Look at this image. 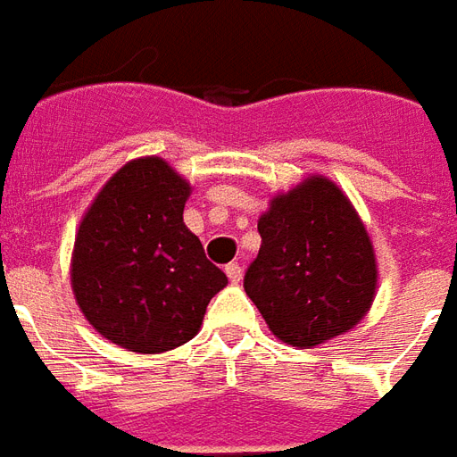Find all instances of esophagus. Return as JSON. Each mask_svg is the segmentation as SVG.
<instances>
[{"mask_svg":"<svg viewBox=\"0 0 457 457\" xmlns=\"http://www.w3.org/2000/svg\"><path fill=\"white\" fill-rule=\"evenodd\" d=\"M226 275H228V279H231L233 285H236V282H241L243 279L241 265H238V262H228V265H226Z\"/></svg>","mask_w":457,"mask_h":457,"instance_id":"34e87169","label":"esophagus"}]
</instances>
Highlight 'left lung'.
Segmentation results:
<instances>
[{
    "instance_id": "8db88e82",
    "label": "left lung",
    "mask_w": 457,
    "mask_h": 457,
    "mask_svg": "<svg viewBox=\"0 0 457 457\" xmlns=\"http://www.w3.org/2000/svg\"><path fill=\"white\" fill-rule=\"evenodd\" d=\"M243 287L279 341L316 348L361 324L378 292L362 219L334 179L309 175L270 199Z\"/></svg>"
}]
</instances>
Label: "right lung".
Here are the masks:
<instances>
[{
  "mask_svg": "<svg viewBox=\"0 0 457 457\" xmlns=\"http://www.w3.org/2000/svg\"><path fill=\"white\" fill-rule=\"evenodd\" d=\"M192 185L158 155L126 162L82 216L70 285L96 334L153 355L192 341L228 285L182 221Z\"/></svg>",
  "mask_w": 457,
  "mask_h": 457,
  "instance_id": "obj_1",
  "label": "right lung"
}]
</instances>
